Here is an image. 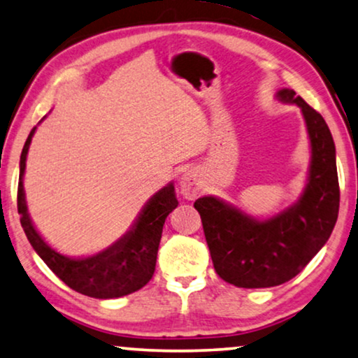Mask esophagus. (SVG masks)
I'll use <instances>...</instances> for the list:
<instances>
[{
	"mask_svg": "<svg viewBox=\"0 0 358 358\" xmlns=\"http://www.w3.org/2000/svg\"><path fill=\"white\" fill-rule=\"evenodd\" d=\"M180 189H182V194L187 199L196 198L203 189V182L201 178H199L198 171L194 170L185 171L182 180H180Z\"/></svg>",
	"mask_w": 358,
	"mask_h": 358,
	"instance_id": "esophagus-1",
	"label": "esophagus"
}]
</instances>
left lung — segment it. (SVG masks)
Segmentation results:
<instances>
[{
	"mask_svg": "<svg viewBox=\"0 0 358 358\" xmlns=\"http://www.w3.org/2000/svg\"><path fill=\"white\" fill-rule=\"evenodd\" d=\"M276 96L301 108L311 141L309 178L299 201L266 221L214 196L194 201L214 270L239 288H270L296 276L331 237L339 214L336 145L326 121L293 90Z\"/></svg>",
	"mask_w": 358,
	"mask_h": 358,
	"instance_id": "obj_1",
	"label": "left lung"
}]
</instances>
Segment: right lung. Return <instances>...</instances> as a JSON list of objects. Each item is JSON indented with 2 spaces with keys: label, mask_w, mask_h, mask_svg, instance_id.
Segmentation results:
<instances>
[{
  "label": "right lung",
  "mask_w": 358,
  "mask_h": 358,
  "mask_svg": "<svg viewBox=\"0 0 358 358\" xmlns=\"http://www.w3.org/2000/svg\"><path fill=\"white\" fill-rule=\"evenodd\" d=\"M34 132L36 127L24 144L17 185V213L21 214V226L34 250L66 287L87 296L99 299L121 298L145 287L155 271L157 252L165 219L178 206L173 185H166L155 193L142 209L131 231L106 250L87 259H69L45 244L32 226L27 213L22 176Z\"/></svg>",
  "instance_id": "right-lung-1"
}]
</instances>
